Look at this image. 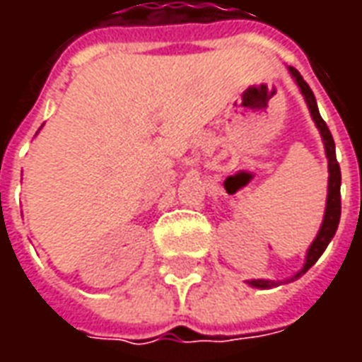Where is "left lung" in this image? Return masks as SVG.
Listing matches in <instances>:
<instances>
[{"label": "left lung", "mask_w": 362, "mask_h": 362, "mask_svg": "<svg viewBox=\"0 0 362 362\" xmlns=\"http://www.w3.org/2000/svg\"><path fill=\"white\" fill-rule=\"evenodd\" d=\"M288 74L293 77V81L296 83V87L300 89V95L304 96V103L308 106L310 110V116L314 119V124L318 127L320 137H322V143H324V151H326V158H327V197H326V209H324V219H322V225H320V230L316 238L312 240V244L308 246L306 250V259H304V266L295 273L291 275L287 279L281 281H273V279H248L246 283L254 288H273L279 287L283 283H293L296 281L300 275L308 272L318 258L324 254V250L327 248V244L332 243L334 238L335 230H337V225H339V217H341V196H339V188H341V170H339V165H337V158H335V143L334 137L329 134L327 129L326 122L322 119L318 110V104H316V98H314V93L308 87V83L304 81L300 74L296 71L295 67H287Z\"/></svg>", "instance_id": "1"}]
</instances>
